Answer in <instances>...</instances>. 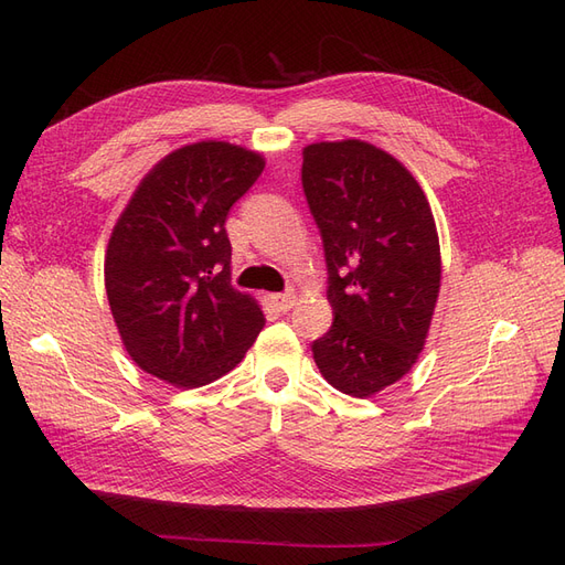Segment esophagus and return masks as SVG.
Wrapping results in <instances>:
<instances>
[{"instance_id":"1","label":"esophagus","mask_w":565,"mask_h":565,"mask_svg":"<svg viewBox=\"0 0 565 565\" xmlns=\"http://www.w3.org/2000/svg\"><path fill=\"white\" fill-rule=\"evenodd\" d=\"M270 301L276 303V309L278 311H282V313H287L289 309H292V306L297 303V295L295 292H282V295H273L270 297Z\"/></svg>"}]
</instances>
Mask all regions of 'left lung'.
<instances>
[{
    "mask_svg": "<svg viewBox=\"0 0 565 565\" xmlns=\"http://www.w3.org/2000/svg\"><path fill=\"white\" fill-rule=\"evenodd\" d=\"M301 183L334 313L313 361L337 391L370 398L413 370L431 328L440 245L429 200L396 158L361 139L306 146Z\"/></svg>",
    "mask_w": 565,
    "mask_h": 565,
    "instance_id": "obj_1",
    "label": "left lung"
}]
</instances>
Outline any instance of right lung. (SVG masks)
Here are the masks:
<instances>
[{"instance_id": "add662e5", "label": "right lung", "mask_w": 565, "mask_h": 565, "mask_svg": "<svg viewBox=\"0 0 565 565\" xmlns=\"http://www.w3.org/2000/svg\"><path fill=\"white\" fill-rule=\"evenodd\" d=\"M266 167L226 141L164 156L136 185L106 249L108 303L131 361L179 388L224 377L264 328L231 285L226 216Z\"/></svg>"}]
</instances>
